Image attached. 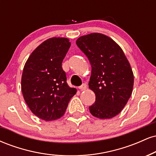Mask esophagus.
<instances>
[{"label": "esophagus", "instance_id": "1", "mask_svg": "<svg viewBox=\"0 0 156 156\" xmlns=\"http://www.w3.org/2000/svg\"><path fill=\"white\" fill-rule=\"evenodd\" d=\"M87 88V84H86V83H83L81 86H80V87H79V89L80 91L86 90Z\"/></svg>", "mask_w": 156, "mask_h": 156}]
</instances>
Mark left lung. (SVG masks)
<instances>
[{"label": "left lung", "instance_id": "1", "mask_svg": "<svg viewBox=\"0 0 156 156\" xmlns=\"http://www.w3.org/2000/svg\"><path fill=\"white\" fill-rule=\"evenodd\" d=\"M76 44L92 66L89 88L96 98L89 112L102 119L115 117L133 92V73L128 58L115 41L101 33L80 37Z\"/></svg>", "mask_w": 156, "mask_h": 156}]
</instances>
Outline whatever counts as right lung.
Instances as JSON below:
<instances>
[{"mask_svg": "<svg viewBox=\"0 0 156 156\" xmlns=\"http://www.w3.org/2000/svg\"><path fill=\"white\" fill-rule=\"evenodd\" d=\"M71 43L64 37L44 41L27 59L21 78V89L27 105L45 121L59 119L77 89L67 83L62 61Z\"/></svg>", "mask_w": 156, "mask_h": 156, "instance_id": "right-lung-1", "label": "right lung"}]
</instances>
